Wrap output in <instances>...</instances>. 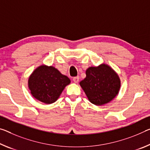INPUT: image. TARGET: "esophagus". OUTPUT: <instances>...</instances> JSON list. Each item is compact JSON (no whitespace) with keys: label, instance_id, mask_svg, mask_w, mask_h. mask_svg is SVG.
I'll list each match as a JSON object with an SVG mask.
<instances>
[{"label":"esophagus","instance_id":"1","mask_svg":"<svg viewBox=\"0 0 150 150\" xmlns=\"http://www.w3.org/2000/svg\"><path fill=\"white\" fill-rule=\"evenodd\" d=\"M73 81L75 83H77L79 81V77H73Z\"/></svg>","mask_w":150,"mask_h":150}]
</instances>
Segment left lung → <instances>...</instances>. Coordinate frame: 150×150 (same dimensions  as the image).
<instances>
[{
  "label": "left lung",
  "mask_w": 150,
  "mask_h": 150,
  "mask_svg": "<svg viewBox=\"0 0 150 150\" xmlns=\"http://www.w3.org/2000/svg\"><path fill=\"white\" fill-rule=\"evenodd\" d=\"M79 84L89 101L96 105H103L112 101L121 87L118 75L104 63L88 68L86 77Z\"/></svg>",
  "instance_id": "obj_1"
}]
</instances>
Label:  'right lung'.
<instances>
[{"instance_id": "obj_1", "label": "right lung", "mask_w": 150, "mask_h": 150, "mask_svg": "<svg viewBox=\"0 0 150 150\" xmlns=\"http://www.w3.org/2000/svg\"><path fill=\"white\" fill-rule=\"evenodd\" d=\"M71 83L66 75L53 66L45 65L38 67L30 75L28 89L32 96L46 104L55 102L65 87Z\"/></svg>"}]
</instances>
